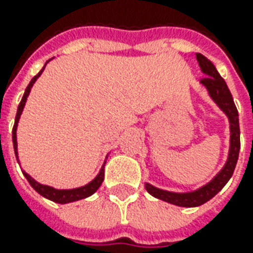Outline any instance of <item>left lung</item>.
Wrapping results in <instances>:
<instances>
[{
	"label": "left lung",
	"instance_id": "left-lung-1",
	"mask_svg": "<svg viewBox=\"0 0 253 253\" xmlns=\"http://www.w3.org/2000/svg\"><path fill=\"white\" fill-rule=\"evenodd\" d=\"M197 56V62L200 64L201 72L206 74L204 79H201V84L209 90L210 97L215 101L222 111L225 112V115L229 120V131H231V138H229V153L228 161L225 163V166L221 169L218 174L207 183L206 186L200 187L196 191H190V193H171L166 190L158 189L155 186H152L149 183L145 184L146 191L152 194L156 199L163 200L166 203L179 206V207H197L204 203H207L211 200L219 190L222 189L228 180L231 179L237 162H238L239 148H241V141H239V118L238 110L234 104V98L231 95L228 85L224 82V79L219 76L217 72L215 66L210 62L206 56L201 53H196Z\"/></svg>",
	"mask_w": 253,
	"mask_h": 253
}]
</instances>
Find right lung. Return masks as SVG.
Segmentation results:
<instances>
[{"instance_id":"1","label":"right lung","mask_w":253,"mask_h":253,"mask_svg":"<svg viewBox=\"0 0 253 253\" xmlns=\"http://www.w3.org/2000/svg\"><path fill=\"white\" fill-rule=\"evenodd\" d=\"M47 63V62H46ZM46 66V64H44ZM44 70V67L39 72V73L35 76L34 79L31 80V83L28 84V87H26V90L24 92V97H22V100L19 102V105H18V111H16V117H15V124H14V129H12V143H14V151L15 155H16V161H18V152H16V126H18V122H19V117H21V114L24 111V107H25V102H26V98H28V95H29V92H31V88H32V85L36 82V79L42 74V72ZM25 177L26 180L29 181V184L34 187L41 196H43L44 199L47 200H52L54 203H59V204H66V203H73V201H77V200H82L85 199V197H90L91 194H94L98 187L101 186L102 180H104V166L100 170V173L97 174V177L94 180H91L88 184H85L83 187H77V189H70V190H57L53 189V187H50V186H44V184H41V183H38L36 180L32 179L28 173H25Z\"/></svg>"}]
</instances>
